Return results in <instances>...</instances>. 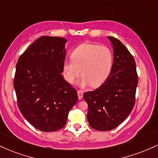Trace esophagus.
Returning a JSON list of instances; mask_svg holds the SVG:
<instances>
[{"instance_id":"34e87169","label":"esophagus","mask_w":158,"mask_h":158,"mask_svg":"<svg viewBox=\"0 0 158 158\" xmlns=\"http://www.w3.org/2000/svg\"><path fill=\"white\" fill-rule=\"evenodd\" d=\"M77 94H78V98H79V99H82V97H83V92L81 91V90H78Z\"/></svg>"}]
</instances>
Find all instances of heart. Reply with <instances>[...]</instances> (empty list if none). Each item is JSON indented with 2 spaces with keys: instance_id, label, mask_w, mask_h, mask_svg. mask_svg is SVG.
Listing matches in <instances>:
<instances>
[{
  "instance_id": "heart-1",
  "label": "heart",
  "mask_w": 158,
  "mask_h": 158,
  "mask_svg": "<svg viewBox=\"0 0 158 158\" xmlns=\"http://www.w3.org/2000/svg\"><path fill=\"white\" fill-rule=\"evenodd\" d=\"M71 59L64 62V77L69 83H73L81 70L83 77L79 81L81 87L102 85L110 75L114 63L113 52L108 47L90 43L80 44L74 49Z\"/></svg>"
}]
</instances>
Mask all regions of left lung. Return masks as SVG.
<instances>
[{"label":"left lung","instance_id":"obj_1","mask_svg":"<svg viewBox=\"0 0 158 158\" xmlns=\"http://www.w3.org/2000/svg\"><path fill=\"white\" fill-rule=\"evenodd\" d=\"M108 38L114 48L110 75L97 89L83 94L88 106V123L97 131L114 129L127 118L135 106L138 83L133 56L119 40Z\"/></svg>","mask_w":158,"mask_h":158}]
</instances>
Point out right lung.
Here are the masks:
<instances>
[{
    "instance_id": "obj_1",
    "label": "right lung",
    "mask_w": 158,
    "mask_h": 158,
    "mask_svg": "<svg viewBox=\"0 0 158 158\" xmlns=\"http://www.w3.org/2000/svg\"><path fill=\"white\" fill-rule=\"evenodd\" d=\"M67 40L41 36L19 57L14 77L18 106L32 126L45 132L64 126L78 96L63 79Z\"/></svg>"
}]
</instances>
